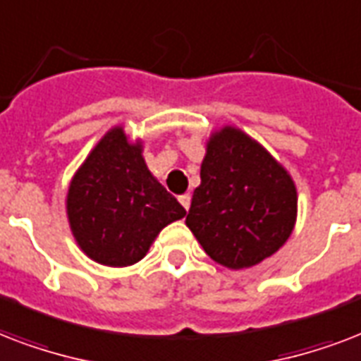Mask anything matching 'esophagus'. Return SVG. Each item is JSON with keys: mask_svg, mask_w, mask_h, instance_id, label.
Masks as SVG:
<instances>
[{"mask_svg": "<svg viewBox=\"0 0 361 361\" xmlns=\"http://www.w3.org/2000/svg\"><path fill=\"white\" fill-rule=\"evenodd\" d=\"M178 201H180V205H183L184 209L188 211V209H190V201H192V195H190V194L180 195V197H178Z\"/></svg>", "mask_w": 361, "mask_h": 361, "instance_id": "obj_1", "label": "esophagus"}]
</instances>
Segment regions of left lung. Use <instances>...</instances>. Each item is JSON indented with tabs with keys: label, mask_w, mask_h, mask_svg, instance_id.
<instances>
[{
	"label": "left lung",
	"mask_w": 361,
	"mask_h": 361,
	"mask_svg": "<svg viewBox=\"0 0 361 361\" xmlns=\"http://www.w3.org/2000/svg\"><path fill=\"white\" fill-rule=\"evenodd\" d=\"M186 226L216 264L245 269L288 241L298 216V192L288 171L233 126L214 131L201 164Z\"/></svg>",
	"instance_id": "1"
}]
</instances>
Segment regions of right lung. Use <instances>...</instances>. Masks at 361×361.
Here are the masks:
<instances>
[{
	"label": "right lung",
	"instance_id": "1",
	"mask_svg": "<svg viewBox=\"0 0 361 361\" xmlns=\"http://www.w3.org/2000/svg\"><path fill=\"white\" fill-rule=\"evenodd\" d=\"M67 219L80 250L109 267L137 264L164 228L186 214L149 171L141 141L109 130L71 178Z\"/></svg>",
	"mask_w": 361,
	"mask_h": 361
}]
</instances>
